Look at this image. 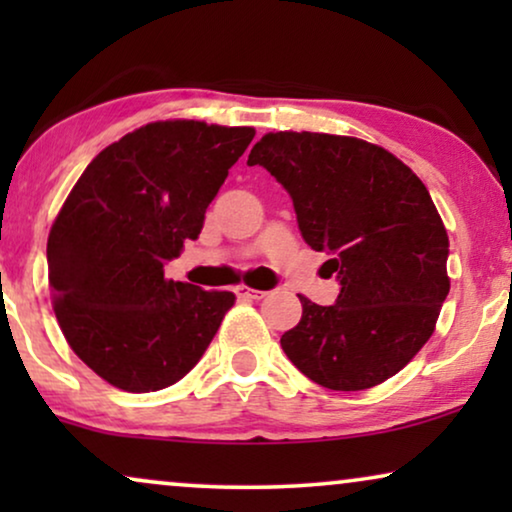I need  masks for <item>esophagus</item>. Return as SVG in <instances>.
I'll return each mask as SVG.
<instances>
[{"instance_id": "34e87169", "label": "esophagus", "mask_w": 512, "mask_h": 512, "mask_svg": "<svg viewBox=\"0 0 512 512\" xmlns=\"http://www.w3.org/2000/svg\"><path fill=\"white\" fill-rule=\"evenodd\" d=\"M235 293L240 298H251V300H261L265 298V291H258V289H249V286H237Z\"/></svg>"}]
</instances>
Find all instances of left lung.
Returning a JSON list of instances; mask_svg holds the SVG:
<instances>
[{
    "label": "left lung",
    "mask_w": 512,
    "mask_h": 512,
    "mask_svg": "<svg viewBox=\"0 0 512 512\" xmlns=\"http://www.w3.org/2000/svg\"><path fill=\"white\" fill-rule=\"evenodd\" d=\"M247 165L286 188L300 235L331 254L340 282L335 305L298 296L284 354L333 391L389 380L431 338L450 293V240L422 179L382 146L324 132H270Z\"/></svg>",
    "instance_id": "8db88e82"
}]
</instances>
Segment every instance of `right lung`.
<instances>
[{"label": "right lung", "instance_id": "add662e5", "mask_svg": "<svg viewBox=\"0 0 512 512\" xmlns=\"http://www.w3.org/2000/svg\"><path fill=\"white\" fill-rule=\"evenodd\" d=\"M254 128L158 121L97 153L48 235L53 310L74 354L132 394L179 382L235 303L165 279Z\"/></svg>", "mask_w": 512, "mask_h": 512}]
</instances>
